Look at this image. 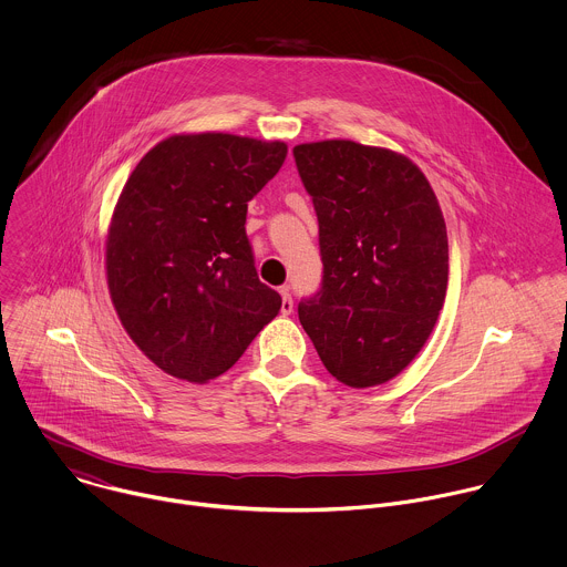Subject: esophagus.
I'll return each mask as SVG.
<instances>
[{
  "mask_svg": "<svg viewBox=\"0 0 567 567\" xmlns=\"http://www.w3.org/2000/svg\"><path fill=\"white\" fill-rule=\"evenodd\" d=\"M280 296H282V307H280V313H282V316H289V313L293 311V300H291L289 287H282V289H280Z\"/></svg>",
  "mask_w": 567,
  "mask_h": 567,
  "instance_id": "1",
  "label": "esophagus"
}]
</instances>
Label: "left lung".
I'll use <instances>...</instances> for the list:
<instances>
[{
    "instance_id": "obj_1",
    "label": "left lung",
    "mask_w": 567,
    "mask_h": 567,
    "mask_svg": "<svg viewBox=\"0 0 567 567\" xmlns=\"http://www.w3.org/2000/svg\"><path fill=\"white\" fill-rule=\"evenodd\" d=\"M318 216L322 287L298 318L349 388L392 381L423 349L445 302L450 249L425 173L351 140L293 146Z\"/></svg>"
}]
</instances>
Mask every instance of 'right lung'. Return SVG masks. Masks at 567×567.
<instances>
[{
    "label": "right lung",
    "mask_w": 567,
    "mask_h": 567,
    "mask_svg": "<svg viewBox=\"0 0 567 567\" xmlns=\"http://www.w3.org/2000/svg\"><path fill=\"white\" fill-rule=\"evenodd\" d=\"M287 144L179 133L133 168L106 236L117 318L164 373L207 383L245 353L282 298L258 280L247 203L280 171Z\"/></svg>",
    "instance_id": "right-lung-1"
}]
</instances>
